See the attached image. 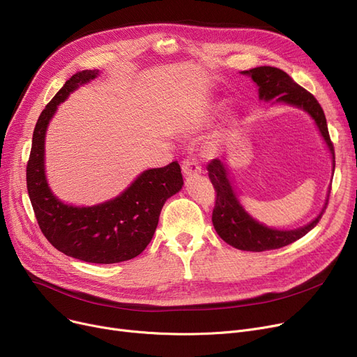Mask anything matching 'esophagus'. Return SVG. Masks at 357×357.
Segmentation results:
<instances>
[{
	"label": "esophagus",
	"mask_w": 357,
	"mask_h": 357,
	"mask_svg": "<svg viewBox=\"0 0 357 357\" xmlns=\"http://www.w3.org/2000/svg\"><path fill=\"white\" fill-rule=\"evenodd\" d=\"M182 174H183V176L198 175V174H201V167L198 166V163L195 160L185 159L182 162Z\"/></svg>",
	"instance_id": "1"
}]
</instances>
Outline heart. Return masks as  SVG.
<instances>
[{
	"label": "heart",
	"instance_id": "1",
	"mask_svg": "<svg viewBox=\"0 0 357 357\" xmlns=\"http://www.w3.org/2000/svg\"><path fill=\"white\" fill-rule=\"evenodd\" d=\"M213 120V116L210 114V112H207V114H201V116H197L194 119H190L186 120L185 124H183V133L185 135H198L199 131H202L205 127H207Z\"/></svg>",
	"mask_w": 357,
	"mask_h": 357
}]
</instances>
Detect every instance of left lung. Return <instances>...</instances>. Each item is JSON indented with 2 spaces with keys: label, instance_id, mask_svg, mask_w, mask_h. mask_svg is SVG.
Returning <instances> with one entry per match:
<instances>
[{
  "label": "left lung",
  "instance_id": "1",
  "mask_svg": "<svg viewBox=\"0 0 357 357\" xmlns=\"http://www.w3.org/2000/svg\"><path fill=\"white\" fill-rule=\"evenodd\" d=\"M241 75L252 78L257 85L259 100L272 104L291 105L305 111L315 123L318 131L328 149L333 159L334 172V147L330 140L327 120L324 111L314 96L299 86L284 70L272 66H259L249 70H241ZM208 176L214 185L217 199L213 211V224L217 234L238 250L265 252L291 245L295 240L304 237L320 221L330 197L327 192L326 202L318 215L303 227L284 230L266 226L265 222L256 220L240 201L236 185L230 176L227 159H214L208 165Z\"/></svg>",
  "mask_w": 357,
  "mask_h": 357
}]
</instances>
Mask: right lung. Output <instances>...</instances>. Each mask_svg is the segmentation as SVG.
Masks as SVG:
<instances>
[{
	"mask_svg": "<svg viewBox=\"0 0 357 357\" xmlns=\"http://www.w3.org/2000/svg\"><path fill=\"white\" fill-rule=\"evenodd\" d=\"M98 75V69L72 75L42 111L33 131L27 191L40 230L53 248L88 264L109 265L133 259L146 249L163 204L182 190L183 179L179 163L172 162L143 171L116 198L88 207L66 204L53 194L45 165L49 123L59 104Z\"/></svg>",
	"mask_w": 357,
	"mask_h": 357,
	"instance_id": "obj_1",
	"label": "right lung"
}]
</instances>
